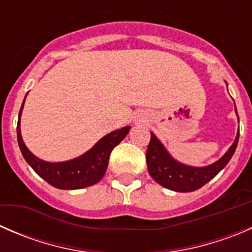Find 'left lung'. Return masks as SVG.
Masks as SVG:
<instances>
[{
  "label": "left lung",
  "instance_id": "1",
  "mask_svg": "<svg viewBox=\"0 0 252 252\" xmlns=\"http://www.w3.org/2000/svg\"><path fill=\"white\" fill-rule=\"evenodd\" d=\"M236 112V108H235ZM239 141V131L232 146L215 163L206 167H191L174 159L162 142L151 133L146 151L149 173L162 187L178 192L195 191L220 173L234 155Z\"/></svg>",
  "mask_w": 252,
  "mask_h": 252
}]
</instances>
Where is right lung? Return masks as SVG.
Segmentation results:
<instances>
[{
    "label": "right lung",
    "instance_id": "obj_1",
    "mask_svg": "<svg viewBox=\"0 0 252 252\" xmlns=\"http://www.w3.org/2000/svg\"><path fill=\"white\" fill-rule=\"evenodd\" d=\"M27 97V96H25ZM25 101V98H24ZM19 111L17 126V138L18 145L22 151L23 157L29 163V166L36 172L42 179H45L48 184L57 189L63 190H75L83 188L91 187L100 182L106 173L108 166V159L112 150L117 146L129 133L130 126L117 129L103 136L94 145L93 149L89 150L81 156L74 159L64 162H46L37 158L35 155L28 150L20 134V116H22L23 106Z\"/></svg>",
    "mask_w": 252,
    "mask_h": 252
}]
</instances>
